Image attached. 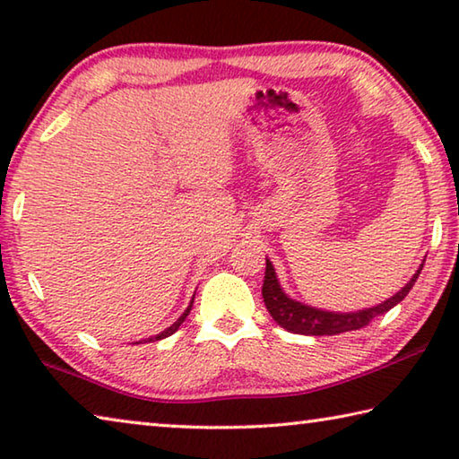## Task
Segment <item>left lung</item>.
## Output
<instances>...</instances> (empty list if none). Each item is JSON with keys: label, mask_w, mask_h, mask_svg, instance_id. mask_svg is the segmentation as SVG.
Returning <instances> with one entry per match:
<instances>
[{"label": "left lung", "mask_w": 459, "mask_h": 459, "mask_svg": "<svg viewBox=\"0 0 459 459\" xmlns=\"http://www.w3.org/2000/svg\"><path fill=\"white\" fill-rule=\"evenodd\" d=\"M265 263L267 267H265V279H263L261 293L271 317H273V320L287 332L304 333V336H333V333L364 328V325H368L375 317L385 316L388 309H393L399 301L405 299V295L413 290L417 277L423 269L419 267L413 279H411V281L403 287L397 295H393L391 299L383 301L380 306L360 309V312H352V314H333V312H324V309L304 306L299 304V301H293L287 298V295L281 291V287H279L273 265H271L269 259Z\"/></svg>", "instance_id": "left-lung-1"}]
</instances>
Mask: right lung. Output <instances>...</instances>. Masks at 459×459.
Segmentation results:
<instances>
[{"instance_id": "right-lung-1", "label": "right lung", "mask_w": 459, "mask_h": 459, "mask_svg": "<svg viewBox=\"0 0 459 459\" xmlns=\"http://www.w3.org/2000/svg\"><path fill=\"white\" fill-rule=\"evenodd\" d=\"M192 304H194V298H192V301H190V306L188 307H186V312L180 316V317H178V322H174L172 325H169V328L168 330H164V332H161V333H158V336H152V338H147V342H155V340H161V338H168V336H172V333L178 330V328H180V324L186 320V316H188L190 314V309H192Z\"/></svg>"}]
</instances>
